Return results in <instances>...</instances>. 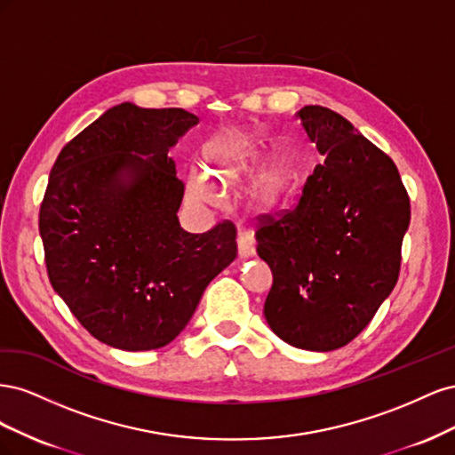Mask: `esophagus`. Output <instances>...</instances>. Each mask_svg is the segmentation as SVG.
<instances>
[{"label": "esophagus", "mask_w": 455, "mask_h": 455, "mask_svg": "<svg viewBox=\"0 0 455 455\" xmlns=\"http://www.w3.org/2000/svg\"><path fill=\"white\" fill-rule=\"evenodd\" d=\"M237 249L241 258H251L256 252V241H254V233L239 229L237 233Z\"/></svg>", "instance_id": "1"}]
</instances>
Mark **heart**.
Here are the masks:
<instances>
[{
    "label": "heart",
    "mask_w": 455,
    "mask_h": 455,
    "mask_svg": "<svg viewBox=\"0 0 455 455\" xmlns=\"http://www.w3.org/2000/svg\"><path fill=\"white\" fill-rule=\"evenodd\" d=\"M258 154V142L249 134H226L216 139L209 146V159L214 164V176L220 180L235 176L243 167H246ZM281 174L275 167L259 171L252 180V194L259 201H273L281 189ZM189 194L201 203H212L216 199V184L212 176L201 169L191 171L189 174Z\"/></svg>",
    "instance_id": "b5f03b06"
}]
</instances>
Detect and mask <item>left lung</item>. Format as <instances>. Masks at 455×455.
Returning a JSON list of instances; mask_svg holds the SVG:
<instances>
[{
  "label": "left lung",
  "mask_w": 455,
  "mask_h": 455,
  "mask_svg": "<svg viewBox=\"0 0 455 455\" xmlns=\"http://www.w3.org/2000/svg\"><path fill=\"white\" fill-rule=\"evenodd\" d=\"M296 117L324 161L294 209L259 218L256 251L273 273L264 315L291 346L334 351L396 284L410 199L391 157L346 117L323 106Z\"/></svg>",
  "instance_id": "left-lung-1"
}]
</instances>
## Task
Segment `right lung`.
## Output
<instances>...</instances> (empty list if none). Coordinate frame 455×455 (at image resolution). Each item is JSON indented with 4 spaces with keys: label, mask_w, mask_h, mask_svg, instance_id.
Instances as JSON below:
<instances>
[{
    "label": "right lung",
    "mask_w": 455,
    "mask_h": 455,
    "mask_svg": "<svg viewBox=\"0 0 455 455\" xmlns=\"http://www.w3.org/2000/svg\"><path fill=\"white\" fill-rule=\"evenodd\" d=\"M199 117L182 108H109L52 164L39 209L49 281L91 336L123 351L167 346L204 288L237 258L229 220L178 222L184 182L169 149Z\"/></svg>",
    "instance_id": "right-lung-1"
}]
</instances>
